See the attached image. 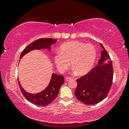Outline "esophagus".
Here are the masks:
<instances>
[{
    "label": "esophagus",
    "mask_w": 129,
    "mask_h": 129,
    "mask_svg": "<svg viewBox=\"0 0 129 129\" xmlns=\"http://www.w3.org/2000/svg\"><path fill=\"white\" fill-rule=\"evenodd\" d=\"M71 80H72V77H66V79H65L66 81H71Z\"/></svg>",
    "instance_id": "obj_1"
}]
</instances>
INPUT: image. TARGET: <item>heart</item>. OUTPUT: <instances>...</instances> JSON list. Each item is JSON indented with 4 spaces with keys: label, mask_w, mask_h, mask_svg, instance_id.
Wrapping results in <instances>:
<instances>
[{
    "label": "heart",
    "mask_w": 129,
    "mask_h": 129,
    "mask_svg": "<svg viewBox=\"0 0 129 129\" xmlns=\"http://www.w3.org/2000/svg\"><path fill=\"white\" fill-rule=\"evenodd\" d=\"M96 51L91 44L73 41L61 45L60 52L54 56L57 68L61 72H64L71 64L74 74H84L92 68L96 59Z\"/></svg>",
    "instance_id": "b5f03b06"
}]
</instances>
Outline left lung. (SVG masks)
<instances>
[{"instance_id": "obj_1", "label": "left lung", "mask_w": 129, "mask_h": 129, "mask_svg": "<svg viewBox=\"0 0 129 129\" xmlns=\"http://www.w3.org/2000/svg\"><path fill=\"white\" fill-rule=\"evenodd\" d=\"M101 58L96 67L86 75L76 80L75 91L76 98L87 105H94L107 97L113 79V68L111 58L103 46Z\"/></svg>"}]
</instances>
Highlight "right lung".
Masks as SVG:
<instances>
[{
	"label": "right lung",
	"instance_id": "obj_1",
	"mask_svg": "<svg viewBox=\"0 0 129 129\" xmlns=\"http://www.w3.org/2000/svg\"><path fill=\"white\" fill-rule=\"evenodd\" d=\"M56 41L57 40L52 38H42L34 41L27 46L22 52L20 59L26 54L33 50L45 49L50 51L51 46L55 44ZM18 83L21 92L27 100L33 104L39 107H44L51 103L56 98L60 88L64 83V77L63 75H59L53 73L48 86L44 90L36 93H31L27 92L22 87L19 80Z\"/></svg>",
	"mask_w": 129,
	"mask_h": 129
}]
</instances>
